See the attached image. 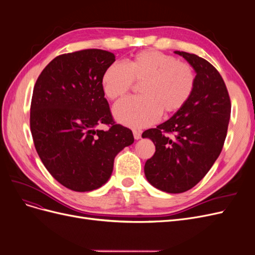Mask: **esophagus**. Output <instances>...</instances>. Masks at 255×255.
Wrapping results in <instances>:
<instances>
[{"label": "esophagus", "instance_id": "34e87169", "mask_svg": "<svg viewBox=\"0 0 255 255\" xmlns=\"http://www.w3.org/2000/svg\"><path fill=\"white\" fill-rule=\"evenodd\" d=\"M133 135L135 139H140L141 138V132L138 129H133Z\"/></svg>", "mask_w": 255, "mask_h": 255}]
</instances>
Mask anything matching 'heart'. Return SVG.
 <instances>
[{"mask_svg":"<svg viewBox=\"0 0 255 255\" xmlns=\"http://www.w3.org/2000/svg\"><path fill=\"white\" fill-rule=\"evenodd\" d=\"M134 82L142 84L141 97L121 100L114 116L130 128H144L156 122L160 114L170 116L187 104L194 94L196 74L192 67L158 51L137 53L127 65L112 64L102 76L106 97L116 100L127 95Z\"/></svg>","mask_w":255,"mask_h":255,"instance_id":"heart-1","label":"heart"}]
</instances>
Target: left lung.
I'll use <instances>...</instances> for the list:
<instances>
[{"mask_svg": "<svg viewBox=\"0 0 255 255\" xmlns=\"http://www.w3.org/2000/svg\"><path fill=\"white\" fill-rule=\"evenodd\" d=\"M174 53L195 69L194 94L170 119L142 133L155 144L144 164L146 180L169 194L187 191L205 176L222 150L231 116L229 92L217 69L196 54Z\"/></svg>", "mask_w": 255, "mask_h": 255, "instance_id": "1", "label": "left lung"}]
</instances>
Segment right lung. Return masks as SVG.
<instances>
[{
	"label": "right lung",
	"instance_id": "right-lung-1",
	"mask_svg": "<svg viewBox=\"0 0 255 255\" xmlns=\"http://www.w3.org/2000/svg\"><path fill=\"white\" fill-rule=\"evenodd\" d=\"M114 61L113 53L99 49L63 54L35 84L29 125L36 151L54 179L74 191L101 187L116 155L134 142L104 98L102 76ZM101 124L110 128L97 130Z\"/></svg>",
	"mask_w": 255,
	"mask_h": 255
}]
</instances>
